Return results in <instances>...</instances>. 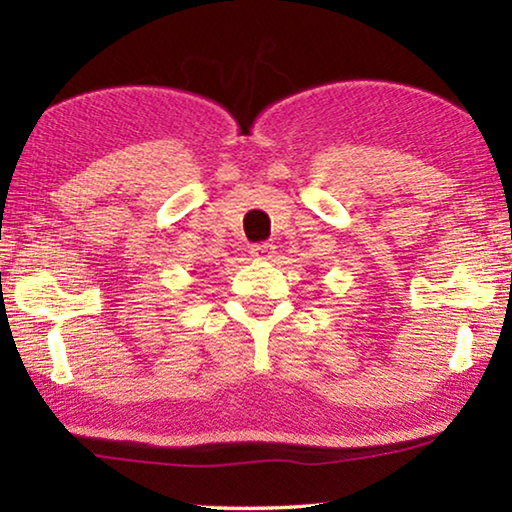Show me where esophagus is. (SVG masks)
<instances>
[{"label":"esophagus","instance_id":"obj_1","mask_svg":"<svg viewBox=\"0 0 512 512\" xmlns=\"http://www.w3.org/2000/svg\"><path fill=\"white\" fill-rule=\"evenodd\" d=\"M275 253V246L273 244H255L250 248V255L255 259H271Z\"/></svg>","mask_w":512,"mask_h":512}]
</instances>
